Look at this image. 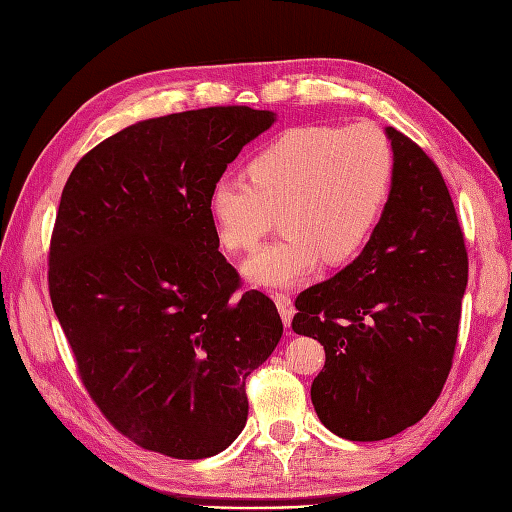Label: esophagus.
<instances>
[{
  "label": "esophagus",
  "instance_id": "1",
  "mask_svg": "<svg viewBox=\"0 0 512 512\" xmlns=\"http://www.w3.org/2000/svg\"><path fill=\"white\" fill-rule=\"evenodd\" d=\"M273 299L277 303L281 321H284V325H290L292 314H295V308H292V297L288 295V292H273Z\"/></svg>",
  "mask_w": 512,
  "mask_h": 512
}]
</instances>
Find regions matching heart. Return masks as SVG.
Instances as JSON below:
<instances>
[{"label":"heart","instance_id":"obj_1","mask_svg":"<svg viewBox=\"0 0 512 512\" xmlns=\"http://www.w3.org/2000/svg\"><path fill=\"white\" fill-rule=\"evenodd\" d=\"M246 178L209 189L213 231L226 250L242 253L279 213L284 237L259 248L244 273L259 286H290L321 262L339 266L361 253L389 198L394 151L369 123L290 127L248 160Z\"/></svg>","mask_w":512,"mask_h":512}]
</instances>
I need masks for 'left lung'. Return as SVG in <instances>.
<instances>
[{"label":"left lung","instance_id":"1","mask_svg":"<svg viewBox=\"0 0 512 512\" xmlns=\"http://www.w3.org/2000/svg\"><path fill=\"white\" fill-rule=\"evenodd\" d=\"M394 180L363 253L297 297L292 330L325 365L310 396L339 438L376 442L427 416L451 372L469 257L440 169L385 127Z\"/></svg>","mask_w":512,"mask_h":512}]
</instances>
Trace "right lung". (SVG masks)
<instances>
[{
    "label": "right lung",
    "mask_w": 512,
    "mask_h": 512,
    "mask_svg": "<svg viewBox=\"0 0 512 512\" xmlns=\"http://www.w3.org/2000/svg\"><path fill=\"white\" fill-rule=\"evenodd\" d=\"M277 121L244 105L125 127L65 182L50 242L52 308L85 389L138 447L178 460L231 447L246 378L284 323L264 292L237 295L206 195Z\"/></svg>",
    "instance_id": "right-lung-1"
}]
</instances>
